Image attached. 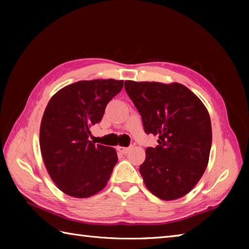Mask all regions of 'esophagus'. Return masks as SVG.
Here are the masks:
<instances>
[{
  "instance_id": "obj_1",
  "label": "esophagus",
  "mask_w": 249,
  "mask_h": 249,
  "mask_svg": "<svg viewBox=\"0 0 249 249\" xmlns=\"http://www.w3.org/2000/svg\"><path fill=\"white\" fill-rule=\"evenodd\" d=\"M116 150H118L120 153H123V154H127L128 151H129V147H125V146H118V147H116Z\"/></svg>"
}]
</instances>
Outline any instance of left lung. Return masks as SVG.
<instances>
[{
    "mask_svg": "<svg viewBox=\"0 0 249 249\" xmlns=\"http://www.w3.org/2000/svg\"><path fill=\"white\" fill-rule=\"evenodd\" d=\"M125 89L141 114L144 131L158 136L147 147L140 174L146 188L165 201L184 197L209 163L211 119L203 103L178 82L125 81Z\"/></svg>",
    "mask_w": 249,
    "mask_h": 249,
    "instance_id": "8db88e82",
    "label": "left lung"
}]
</instances>
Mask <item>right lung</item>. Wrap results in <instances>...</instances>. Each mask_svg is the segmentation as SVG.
<instances>
[{"label": "right lung", "instance_id": "obj_1", "mask_svg": "<svg viewBox=\"0 0 249 249\" xmlns=\"http://www.w3.org/2000/svg\"><path fill=\"white\" fill-rule=\"evenodd\" d=\"M123 82L78 81L57 91L47 105L39 129L41 156L56 187L71 197L89 198L103 190L118 162L113 147L95 145L89 136Z\"/></svg>", "mask_w": 249, "mask_h": 249}]
</instances>
